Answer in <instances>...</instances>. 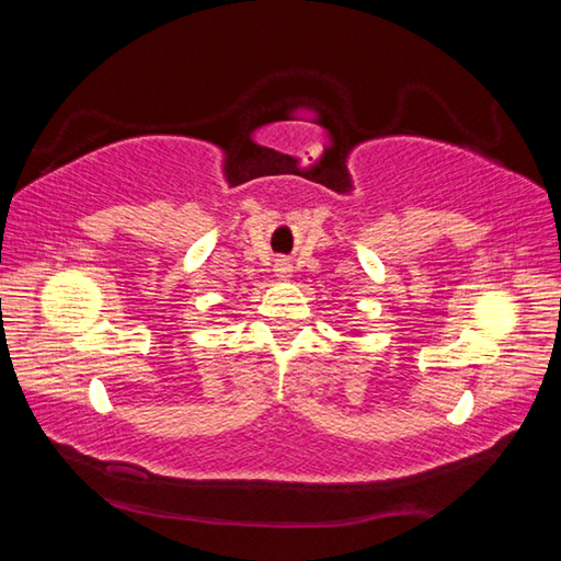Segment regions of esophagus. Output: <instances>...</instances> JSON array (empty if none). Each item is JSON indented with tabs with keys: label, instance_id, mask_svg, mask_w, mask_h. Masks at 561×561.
I'll return each mask as SVG.
<instances>
[{
	"label": "esophagus",
	"instance_id": "1",
	"mask_svg": "<svg viewBox=\"0 0 561 561\" xmlns=\"http://www.w3.org/2000/svg\"><path fill=\"white\" fill-rule=\"evenodd\" d=\"M277 272H279V277H287V274L291 272L289 262L287 260H277Z\"/></svg>",
	"mask_w": 561,
	"mask_h": 561
}]
</instances>
